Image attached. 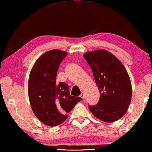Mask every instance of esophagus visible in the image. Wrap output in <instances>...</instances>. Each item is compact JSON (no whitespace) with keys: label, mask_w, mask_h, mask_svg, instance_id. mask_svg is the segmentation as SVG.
Listing matches in <instances>:
<instances>
[{"label":"esophagus","mask_w":152,"mask_h":152,"mask_svg":"<svg viewBox=\"0 0 152 152\" xmlns=\"http://www.w3.org/2000/svg\"><path fill=\"white\" fill-rule=\"evenodd\" d=\"M80 96H81L83 99H85V94H84V93H81V95H80Z\"/></svg>","instance_id":"1"}]
</instances>
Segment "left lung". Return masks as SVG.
<instances>
[{"label":"left lung","instance_id":"obj_1","mask_svg":"<svg viewBox=\"0 0 152 152\" xmlns=\"http://www.w3.org/2000/svg\"><path fill=\"white\" fill-rule=\"evenodd\" d=\"M84 58L92 69L101 94L99 102L88 108L102 121H118L127 111L132 99V85L126 70L118 58L104 50L89 51Z\"/></svg>","mask_w":152,"mask_h":152}]
</instances>
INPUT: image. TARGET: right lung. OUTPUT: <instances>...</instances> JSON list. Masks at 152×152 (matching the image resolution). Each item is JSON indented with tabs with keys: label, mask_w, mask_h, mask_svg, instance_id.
I'll list each match as a JSON object with an SVG mask.
<instances>
[{
	"label": "right lung",
	"mask_w": 152,
	"mask_h": 152,
	"mask_svg": "<svg viewBox=\"0 0 152 152\" xmlns=\"http://www.w3.org/2000/svg\"><path fill=\"white\" fill-rule=\"evenodd\" d=\"M67 56L61 50L48 51L37 59L30 71L28 92L34 114L48 126H56L67 119V113L82 98L69 94L67 84L56 83L57 71Z\"/></svg>",
	"instance_id": "1"
}]
</instances>
